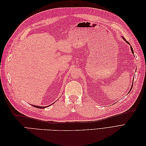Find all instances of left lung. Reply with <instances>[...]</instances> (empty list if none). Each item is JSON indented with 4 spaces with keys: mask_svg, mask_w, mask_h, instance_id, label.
Wrapping results in <instances>:
<instances>
[{
    "mask_svg": "<svg viewBox=\"0 0 146 146\" xmlns=\"http://www.w3.org/2000/svg\"><path fill=\"white\" fill-rule=\"evenodd\" d=\"M122 39H123V40H124L127 44H129V45H130V48H131V52H132V54H134V52H133V48H132L131 47V45H130V44L129 42H127L126 40H125V38H123V36H122ZM132 86H133V85H132V86H131V88H130V91H131V88H132ZM130 91H129V92H130Z\"/></svg>",
    "mask_w": 146,
    "mask_h": 146,
    "instance_id": "left-lung-1",
    "label": "left lung"
}]
</instances>
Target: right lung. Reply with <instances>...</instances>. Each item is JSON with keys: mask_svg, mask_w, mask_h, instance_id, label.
Here are the masks:
<instances>
[{"mask_svg": "<svg viewBox=\"0 0 146 146\" xmlns=\"http://www.w3.org/2000/svg\"><path fill=\"white\" fill-rule=\"evenodd\" d=\"M34 107H35V108H42V109H43V108H47V107H49L50 105H50L49 106H46V107H40V106H37V105H32Z\"/></svg>", "mask_w": 146, "mask_h": 146, "instance_id": "add662e5", "label": "right lung"}]
</instances>
